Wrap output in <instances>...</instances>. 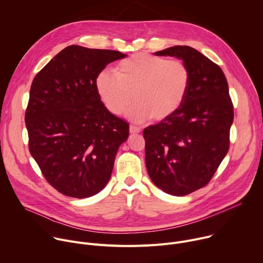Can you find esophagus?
I'll return each instance as SVG.
<instances>
[{
    "instance_id": "esophagus-1",
    "label": "esophagus",
    "mask_w": 263,
    "mask_h": 263,
    "mask_svg": "<svg viewBox=\"0 0 263 263\" xmlns=\"http://www.w3.org/2000/svg\"><path fill=\"white\" fill-rule=\"evenodd\" d=\"M141 131V129L139 127H136V126H130V133L131 134H137Z\"/></svg>"
}]
</instances>
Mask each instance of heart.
I'll return each instance as SVG.
<instances>
[{
	"instance_id": "1",
	"label": "heart",
	"mask_w": 263,
	"mask_h": 263,
	"mask_svg": "<svg viewBox=\"0 0 263 263\" xmlns=\"http://www.w3.org/2000/svg\"><path fill=\"white\" fill-rule=\"evenodd\" d=\"M191 70L181 60L145 53L119 62L115 73L103 70L96 81L97 91L106 109L120 115L134 99L126 117L133 123L162 121L183 104L191 86Z\"/></svg>"
}]
</instances>
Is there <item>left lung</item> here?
Instances as JSON below:
<instances>
[{
    "mask_svg": "<svg viewBox=\"0 0 263 263\" xmlns=\"http://www.w3.org/2000/svg\"><path fill=\"white\" fill-rule=\"evenodd\" d=\"M154 54L181 59L191 70L181 107L143 130L149 178L164 193L182 197L204 187L227 155L233 105L221 68L196 49L175 46Z\"/></svg>",
    "mask_w": 263,
    "mask_h": 263,
    "instance_id": "obj_1",
    "label": "left lung"
}]
</instances>
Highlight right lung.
Segmentation results:
<instances>
[{
    "instance_id": "add662e5",
    "label": "right lung",
    "mask_w": 263,
    "mask_h": 263,
    "mask_svg": "<svg viewBox=\"0 0 263 263\" xmlns=\"http://www.w3.org/2000/svg\"><path fill=\"white\" fill-rule=\"evenodd\" d=\"M118 51L68 46L39 73L25 122L29 149L47 181L64 196L89 198L108 183L129 124L106 109L96 87Z\"/></svg>"
}]
</instances>
